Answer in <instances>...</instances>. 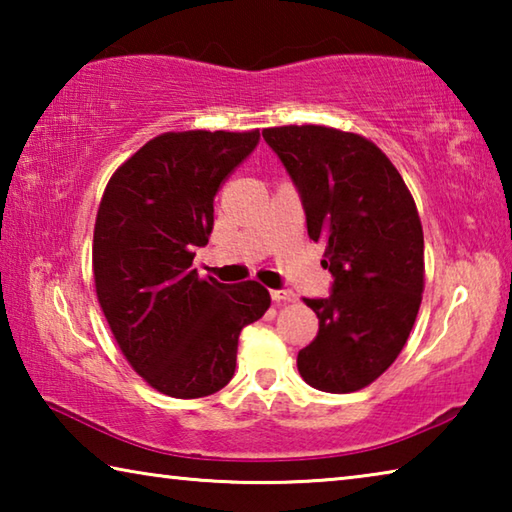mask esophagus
<instances>
[{
	"label": "esophagus",
	"mask_w": 512,
	"mask_h": 512,
	"mask_svg": "<svg viewBox=\"0 0 512 512\" xmlns=\"http://www.w3.org/2000/svg\"><path fill=\"white\" fill-rule=\"evenodd\" d=\"M271 298L275 302H293V300H296V293L287 291V289H284V291H271Z\"/></svg>",
	"instance_id": "34e87169"
}]
</instances>
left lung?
Segmentation results:
<instances>
[{"label":"left lung","mask_w":512,"mask_h":512,"mask_svg":"<svg viewBox=\"0 0 512 512\" xmlns=\"http://www.w3.org/2000/svg\"><path fill=\"white\" fill-rule=\"evenodd\" d=\"M296 185L309 239L323 241L332 296L305 298L318 334L298 370L325 393L372 384L402 352L424 289V237L400 171L357 133L327 126L262 131Z\"/></svg>","instance_id":"left-lung-1"}]
</instances>
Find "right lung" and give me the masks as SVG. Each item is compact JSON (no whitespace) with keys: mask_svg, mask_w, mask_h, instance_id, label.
<instances>
[{"mask_svg":"<svg viewBox=\"0 0 512 512\" xmlns=\"http://www.w3.org/2000/svg\"><path fill=\"white\" fill-rule=\"evenodd\" d=\"M259 131L162 133L112 173L92 241L97 298L124 357L178 400L235 375L239 334L271 307L255 280L198 277L194 248L214 225V196L255 151Z\"/></svg>","mask_w":512,"mask_h":512,"instance_id":"1","label":"right lung"}]
</instances>
